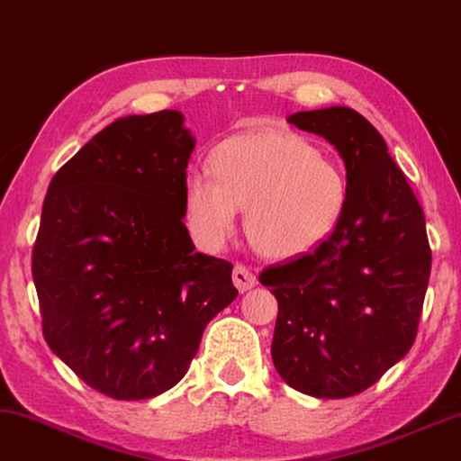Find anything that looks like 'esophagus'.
<instances>
[{"label":"esophagus","instance_id":"obj_1","mask_svg":"<svg viewBox=\"0 0 461 461\" xmlns=\"http://www.w3.org/2000/svg\"><path fill=\"white\" fill-rule=\"evenodd\" d=\"M231 279H233V285L238 287L240 292H249L252 290L254 285L258 284L257 281V275H254L250 269H246L244 265H236L233 267V273H231Z\"/></svg>","mask_w":461,"mask_h":461}]
</instances>
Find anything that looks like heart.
<instances>
[{
  "label": "heart",
  "instance_id": "b5f03b06",
  "mask_svg": "<svg viewBox=\"0 0 461 461\" xmlns=\"http://www.w3.org/2000/svg\"><path fill=\"white\" fill-rule=\"evenodd\" d=\"M212 171L188 169L184 211L192 236L217 250L246 207L244 228L263 257L294 258L338 228L348 203L341 165L284 130H252L212 150Z\"/></svg>",
  "mask_w": 461,
  "mask_h": 461
}]
</instances>
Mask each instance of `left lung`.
Returning a JSON list of instances; mask_svg holds the SVG:
<instances>
[{
  "label": "left lung",
  "instance_id": "8db88e82",
  "mask_svg": "<svg viewBox=\"0 0 461 461\" xmlns=\"http://www.w3.org/2000/svg\"><path fill=\"white\" fill-rule=\"evenodd\" d=\"M346 163L348 203L312 254L260 275L277 298L271 343L281 379L339 400L375 384L410 352L430 275L424 212L376 128L349 107L292 113Z\"/></svg>",
  "mask_w": 461,
  "mask_h": 461
}]
</instances>
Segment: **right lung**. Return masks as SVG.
Masks as SVG:
<instances>
[{"label": "right lung", "mask_w": 461, "mask_h": 461, "mask_svg": "<svg viewBox=\"0 0 461 461\" xmlns=\"http://www.w3.org/2000/svg\"><path fill=\"white\" fill-rule=\"evenodd\" d=\"M194 144L174 109L126 115L47 190L32 250L45 341L113 400L180 383L204 327L238 296L231 263L194 252L184 225Z\"/></svg>", "instance_id": "1"}]
</instances>
